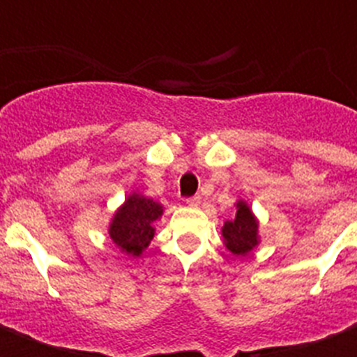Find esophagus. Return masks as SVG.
<instances>
[{"label": "esophagus", "instance_id": "1", "mask_svg": "<svg viewBox=\"0 0 357 357\" xmlns=\"http://www.w3.org/2000/svg\"><path fill=\"white\" fill-rule=\"evenodd\" d=\"M200 202H202L200 195H196V196H190V198H187V204H189L190 207H198V206H200Z\"/></svg>", "mask_w": 357, "mask_h": 357}]
</instances>
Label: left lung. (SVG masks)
Masks as SVG:
<instances>
[{"instance_id": "obj_1", "label": "left lung", "mask_w": 357, "mask_h": 357, "mask_svg": "<svg viewBox=\"0 0 357 357\" xmlns=\"http://www.w3.org/2000/svg\"><path fill=\"white\" fill-rule=\"evenodd\" d=\"M224 241L229 252L237 255L248 254L257 244V222L250 207L244 202L237 204V217L231 222H226L222 228Z\"/></svg>"}]
</instances>
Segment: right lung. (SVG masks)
<instances>
[{"label":"right lung","mask_w":357,"mask_h":357,"mask_svg":"<svg viewBox=\"0 0 357 357\" xmlns=\"http://www.w3.org/2000/svg\"><path fill=\"white\" fill-rule=\"evenodd\" d=\"M162 207L153 200L139 195L129 196L126 204L114 215L109 235L122 252L140 255L153 238V222L161 217Z\"/></svg>","instance_id":"add662e5"}]
</instances>
